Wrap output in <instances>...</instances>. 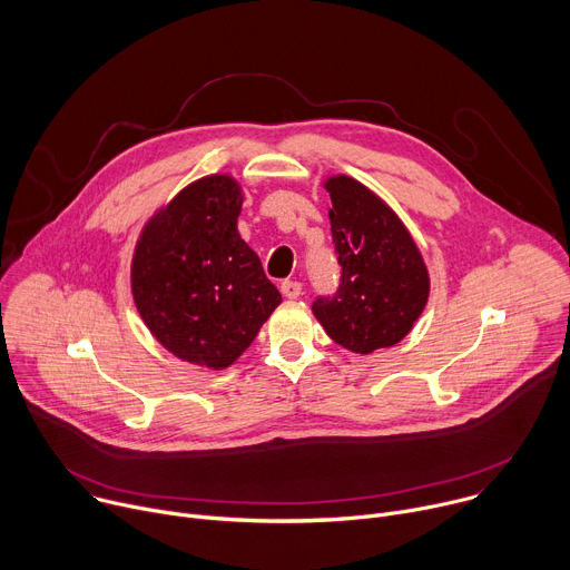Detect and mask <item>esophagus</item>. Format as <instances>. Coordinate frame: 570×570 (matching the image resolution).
Here are the masks:
<instances>
[{
	"instance_id": "esophagus-1",
	"label": "esophagus",
	"mask_w": 570,
	"mask_h": 570,
	"mask_svg": "<svg viewBox=\"0 0 570 570\" xmlns=\"http://www.w3.org/2000/svg\"><path fill=\"white\" fill-rule=\"evenodd\" d=\"M282 295L288 297V299H295L302 295V284L295 282V279H284L282 282Z\"/></svg>"
}]
</instances>
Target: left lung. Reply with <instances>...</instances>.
<instances>
[{"label":"left lung","mask_w":570,"mask_h":570,"mask_svg":"<svg viewBox=\"0 0 570 570\" xmlns=\"http://www.w3.org/2000/svg\"><path fill=\"white\" fill-rule=\"evenodd\" d=\"M324 189L332 198V236L343 275L336 295L313 302V315L350 352L392 347L411 334L429 302L424 257L401 218L365 185L332 176Z\"/></svg>","instance_id":"8db88e82"}]
</instances>
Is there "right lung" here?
Instances as JSON below:
<instances>
[{"instance_id":"1","label":"right lung","mask_w":570,"mask_h":570,"mask_svg":"<svg viewBox=\"0 0 570 570\" xmlns=\"http://www.w3.org/2000/svg\"><path fill=\"white\" fill-rule=\"evenodd\" d=\"M240 205L232 176L191 183L144 225L130 266L135 306L155 341L209 370L246 352L282 302L236 229Z\"/></svg>"}]
</instances>
